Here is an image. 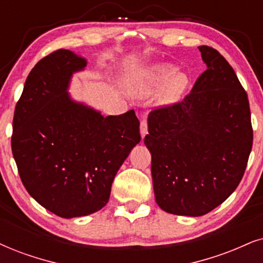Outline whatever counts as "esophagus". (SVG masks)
<instances>
[{
	"label": "esophagus",
	"mask_w": 263,
	"mask_h": 263,
	"mask_svg": "<svg viewBox=\"0 0 263 263\" xmlns=\"http://www.w3.org/2000/svg\"><path fill=\"white\" fill-rule=\"evenodd\" d=\"M139 128H141V136L143 138L145 135L148 134V122L145 119H143V120L141 121V126H139Z\"/></svg>",
	"instance_id": "1"
}]
</instances>
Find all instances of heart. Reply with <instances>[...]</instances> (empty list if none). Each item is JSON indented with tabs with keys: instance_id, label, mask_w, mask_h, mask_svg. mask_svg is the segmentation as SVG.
Masks as SVG:
<instances>
[{
	"instance_id": "heart-1",
	"label": "heart",
	"mask_w": 263,
	"mask_h": 263,
	"mask_svg": "<svg viewBox=\"0 0 263 263\" xmlns=\"http://www.w3.org/2000/svg\"><path fill=\"white\" fill-rule=\"evenodd\" d=\"M188 85L187 76L177 72V69L171 64H153L129 75L125 81V87L129 95L135 97H147L162 86L159 99L164 104L174 103L181 98Z\"/></svg>"
}]
</instances>
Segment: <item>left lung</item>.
I'll use <instances>...</instances> for the list:
<instances>
[{"mask_svg":"<svg viewBox=\"0 0 263 263\" xmlns=\"http://www.w3.org/2000/svg\"><path fill=\"white\" fill-rule=\"evenodd\" d=\"M199 51L208 69L181 102L153 109L144 138L156 204L193 217L235 191L254 138L248 95L233 68L215 48Z\"/></svg>","mask_w":263,"mask_h":263,"instance_id":"left-lung-1","label":"left lung"}]
</instances>
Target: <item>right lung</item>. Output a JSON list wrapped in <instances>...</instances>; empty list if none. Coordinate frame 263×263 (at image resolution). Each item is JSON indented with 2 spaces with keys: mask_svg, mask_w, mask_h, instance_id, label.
I'll list each match as a JSON object with an SVG mask.
<instances>
[{
  "mask_svg": "<svg viewBox=\"0 0 263 263\" xmlns=\"http://www.w3.org/2000/svg\"><path fill=\"white\" fill-rule=\"evenodd\" d=\"M87 62L68 49L42 58L26 79L13 118L12 152L30 195L57 216L101 210L116 172L141 141L135 110L104 118L66 92Z\"/></svg>",
  "mask_w": 263,
  "mask_h": 263,
  "instance_id": "obj_1",
  "label": "right lung"
}]
</instances>
